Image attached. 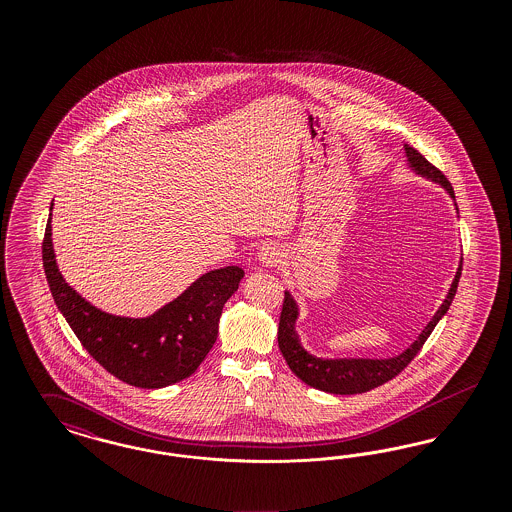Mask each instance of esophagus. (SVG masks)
<instances>
[{
	"instance_id": "1",
	"label": "esophagus",
	"mask_w": 512,
	"mask_h": 512,
	"mask_svg": "<svg viewBox=\"0 0 512 512\" xmlns=\"http://www.w3.org/2000/svg\"><path fill=\"white\" fill-rule=\"evenodd\" d=\"M259 261H261L265 267H274V265H278V263L282 261V253H280V249L274 247V245H265V247L261 249V253H259Z\"/></svg>"
}]
</instances>
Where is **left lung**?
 <instances>
[{
	"mask_svg": "<svg viewBox=\"0 0 512 512\" xmlns=\"http://www.w3.org/2000/svg\"><path fill=\"white\" fill-rule=\"evenodd\" d=\"M405 155H407V165L411 167V171L426 180H432L439 184L455 201L453 186L449 184V180L445 178L443 172L438 171L432 163H428L424 159V155H420L414 147L407 146V144H405ZM455 209H457V203H455ZM461 270H463V259L459 263L457 274L451 282V288L445 295L443 303L439 305L436 315L424 326V330L418 334V338L403 353H399L395 357H388V359H322V357H315L301 345V340L295 332L299 309H297V303H295L292 293L286 292L284 293V303H282V313H280V324H278V347L282 351V357L292 368L293 374L315 390L336 393V395H355V393L374 390V388L386 384L391 378H395L405 366L413 361L414 355L420 351L424 341L428 340V336L432 334L436 324L449 311L453 297L457 293Z\"/></svg>",
	"mask_w": 512,
	"mask_h": 512,
	"instance_id": "1",
	"label": "left lung"
}]
</instances>
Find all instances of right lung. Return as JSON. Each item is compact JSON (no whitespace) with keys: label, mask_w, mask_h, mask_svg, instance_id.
<instances>
[{"label":"right lung","mask_w":512,"mask_h":512,"mask_svg":"<svg viewBox=\"0 0 512 512\" xmlns=\"http://www.w3.org/2000/svg\"><path fill=\"white\" fill-rule=\"evenodd\" d=\"M42 261L53 301L84 349L107 372L144 390L167 388L194 374L217 341L224 303L244 278L240 267L209 270L153 315L128 318L101 311L65 282L55 263L51 215Z\"/></svg>","instance_id":"right-lung-1"}]
</instances>
